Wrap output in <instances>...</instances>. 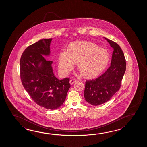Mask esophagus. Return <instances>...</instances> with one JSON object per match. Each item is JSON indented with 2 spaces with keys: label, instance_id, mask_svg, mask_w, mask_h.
I'll return each instance as SVG.
<instances>
[{
  "label": "esophagus",
  "instance_id": "esophagus-1",
  "mask_svg": "<svg viewBox=\"0 0 147 147\" xmlns=\"http://www.w3.org/2000/svg\"><path fill=\"white\" fill-rule=\"evenodd\" d=\"M77 81V80H76V79H71L70 81H69V82H70V84H73L74 83H75V82H76Z\"/></svg>",
  "mask_w": 147,
  "mask_h": 147
}]
</instances>
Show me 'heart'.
Listing matches in <instances>:
<instances>
[{
    "label": "heart",
    "mask_w": 147,
    "mask_h": 147,
    "mask_svg": "<svg viewBox=\"0 0 147 147\" xmlns=\"http://www.w3.org/2000/svg\"><path fill=\"white\" fill-rule=\"evenodd\" d=\"M110 60L108 51L89 41H78L70 44L67 51L63 50L58 57L60 72L66 75L73 68L75 62L82 75L96 77L106 69Z\"/></svg>",
    "instance_id": "heart-1"
}]
</instances>
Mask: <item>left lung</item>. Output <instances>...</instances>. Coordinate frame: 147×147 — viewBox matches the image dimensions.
Listing matches in <instances>:
<instances>
[{"label":"left lung","instance_id":"obj_1","mask_svg":"<svg viewBox=\"0 0 147 147\" xmlns=\"http://www.w3.org/2000/svg\"><path fill=\"white\" fill-rule=\"evenodd\" d=\"M104 38L113 49L110 66L102 75L96 79L88 80L85 84L84 99L94 106L108 101L119 91L126 69L124 53L119 45Z\"/></svg>","mask_w":147,"mask_h":147}]
</instances>
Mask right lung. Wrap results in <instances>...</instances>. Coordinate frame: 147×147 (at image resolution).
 <instances>
[{
    "label": "right lung",
    "instance_id": "add662e5",
    "mask_svg": "<svg viewBox=\"0 0 147 147\" xmlns=\"http://www.w3.org/2000/svg\"><path fill=\"white\" fill-rule=\"evenodd\" d=\"M52 39H44L28 46L20 60L22 85L31 99L39 106L56 109L62 106L70 87L69 78L59 80L53 74L49 56Z\"/></svg>",
    "mask_w": 147,
    "mask_h": 147
}]
</instances>
